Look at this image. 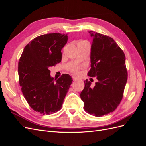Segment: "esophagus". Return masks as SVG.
Listing matches in <instances>:
<instances>
[{"label":"esophagus","instance_id":"esophagus-1","mask_svg":"<svg viewBox=\"0 0 146 146\" xmlns=\"http://www.w3.org/2000/svg\"><path fill=\"white\" fill-rule=\"evenodd\" d=\"M72 79H73V80H74V81H76V80H77L78 78H77V77H76V76H73V77H72Z\"/></svg>","mask_w":146,"mask_h":146}]
</instances>
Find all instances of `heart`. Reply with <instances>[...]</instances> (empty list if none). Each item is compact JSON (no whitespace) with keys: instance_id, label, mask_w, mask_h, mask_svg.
I'll use <instances>...</instances> for the list:
<instances>
[{"instance_id":"1","label":"heart","mask_w":146,"mask_h":146,"mask_svg":"<svg viewBox=\"0 0 146 146\" xmlns=\"http://www.w3.org/2000/svg\"><path fill=\"white\" fill-rule=\"evenodd\" d=\"M80 42H83V41H80ZM79 69H80V68L77 67V66H75V67L72 68L71 70H72V71L73 72H76H76H78Z\"/></svg>"}]
</instances>
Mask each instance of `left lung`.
I'll return each instance as SVG.
<instances>
[{
  "label": "left lung",
  "mask_w": 146,
  "mask_h": 146,
  "mask_svg": "<svg viewBox=\"0 0 146 146\" xmlns=\"http://www.w3.org/2000/svg\"><path fill=\"white\" fill-rule=\"evenodd\" d=\"M89 33L93 39L88 76L96 77L98 82L91 88L90 81H84L80 98L86 113L100 117L114 111L122 99L128 77L125 56L112 38L93 31Z\"/></svg>",
  "instance_id": "obj_1"
}]
</instances>
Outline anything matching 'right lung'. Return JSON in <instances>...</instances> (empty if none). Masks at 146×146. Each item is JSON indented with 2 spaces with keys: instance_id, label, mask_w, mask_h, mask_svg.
<instances>
[{
  "instance_id": "add662e5",
  "label": "right lung",
  "mask_w": 146,
  "mask_h": 146,
  "mask_svg": "<svg viewBox=\"0 0 146 146\" xmlns=\"http://www.w3.org/2000/svg\"><path fill=\"white\" fill-rule=\"evenodd\" d=\"M67 34L47 33L26 45L18 63L21 91L30 107L42 114L57 112L72 83L64 74L58 80L50 76V67L61 61V50L68 41Z\"/></svg>"
}]
</instances>
